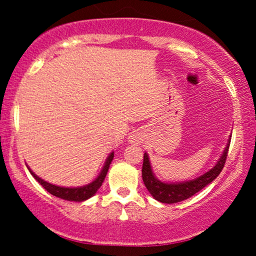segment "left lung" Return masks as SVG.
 I'll list each match as a JSON object with an SVG mask.
<instances>
[{"mask_svg": "<svg viewBox=\"0 0 256 256\" xmlns=\"http://www.w3.org/2000/svg\"><path fill=\"white\" fill-rule=\"evenodd\" d=\"M231 136L228 137V143L222 152V156L216 161L210 171L204 173L200 177H196L192 180H185V182H177V183H165L161 182L160 179L155 177L154 172L152 170L150 161H149V156L146 152H144L143 156V166H142V178L144 182L146 188L150 195L156 201L161 202V204H177V202L184 201V200L192 198V196L201 192L204 186L210 184L222 172L224 168L226 158H228V146H230Z\"/></svg>", "mask_w": 256, "mask_h": 256, "instance_id": "1", "label": "left lung"}]
</instances>
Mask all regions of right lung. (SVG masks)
I'll return each instance as SVG.
<instances>
[{
	"label": "right lung",
	"instance_id": "add662e5",
	"mask_svg": "<svg viewBox=\"0 0 256 256\" xmlns=\"http://www.w3.org/2000/svg\"><path fill=\"white\" fill-rule=\"evenodd\" d=\"M113 158H114V152H112L110 154L108 155V158H106L104 165V167H102L101 172H100V174L98 176V177L94 179L91 183L83 185V186H77V188L58 186V185L48 183V182H46L44 179L38 177L37 174H34L28 166V168L32 174V177L36 179L38 183L42 185L46 192H50L52 195L56 196V198H60L62 200H67V201L83 202V201H85V200L92 198V196L98 192V190L100 189V188H101V185H102V183H104L106 176H107L108 168H110V165L112 160H113Z\"/></svg>",
	"mask_w": 256,
	"mask_h": 256
}]
</instances>
